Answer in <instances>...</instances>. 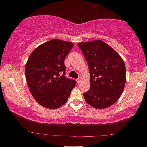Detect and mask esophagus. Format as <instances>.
Masks as SVG:
<instances>
[{"label": "esophagus", "instance_id": "1", "mask_svg": "<svg viewBox=\"0 0 147 147\" xmlns=\"http://www.w3.org/2000/svg\"><path fill=\"white\" fill-rule=\"evenodd\" d=\"M76 81H77L78 83H80V82L82 81V78L80 77H80H78V79L76 80Z\"/></svg>", "mask_w": 147, "mask_h": 147}]
</instances>
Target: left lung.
<instances>
[{
    "mask_svg": "<svg viewBox=\"0 0 147 147\" xmlns=\"http://www.w3.org/2000/svg\"><path fill=\"white\" fill-rule=\"evenodd\" d=\"M78 47L90 72V89L84 93V98L95 109L108 108L123 92L127 78L125 63L112 47L100 40L78 42Z\"/></svg>",
    "mask_w": 147,
    "mask_h": 147,
    "instance_id": "left-lung-1",
    "label": "left lung"
}]
</instances>
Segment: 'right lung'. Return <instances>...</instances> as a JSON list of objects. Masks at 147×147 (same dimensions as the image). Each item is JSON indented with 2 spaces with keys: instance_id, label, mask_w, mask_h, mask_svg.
I'll list each match as a JSON object with an SVG mask.
<instances>
[{
  "instance_id": "obj_1",
  "label": "right lung",
  "mask_w": 147,
  "mask_h": 147,
  "mask_svg": "<svg viewBox=\"0 0 147 147\" xmlns=\"http://www.w3.org/2000/svg\"><path fill=\"white\" fill-rule=\"evenodd\" d=\"M73 42L53 39L36 47L25 65V75L30 92L41 106L55 109L65 105L75 80L65 77L64 62L73 47ZM63 75L59 76V73Z\"/></svg>"
}]
</instances>
